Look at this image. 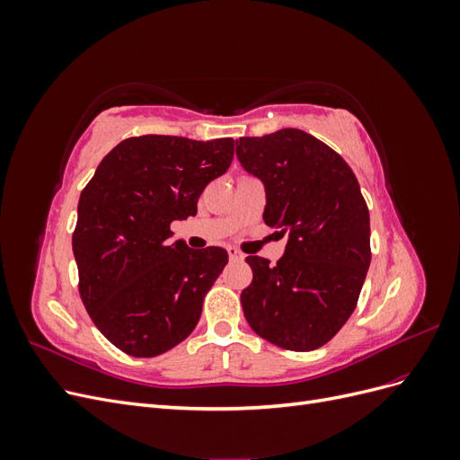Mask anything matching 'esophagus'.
Wrapping results in <instances>:
<instances>
[{
    "label": "esophagus",
    "mask_w": 460,
    "mask_h": 460,
    "mask_svg": "<svg viewBox=\"0 0 460 460\" xmlns=\"http://www.w3.org/2000/svg\"><path fill=\"white\" fill-rule=\"evenodd\" d=\"M226 252H228V255H230V259H232V261H243V257H245V255L240 252L238 247H232V245H228V247H226Z\"/></svg>",
    "instance_id": "34e87169"
}]
</instances>
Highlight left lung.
Wrapping results in <instances>:
<instances>
[{
    "label": "left lung",
    "mask_w": 460,
    "mask_h": 460,
    "mask_svg": "<svg viewBox=\"0 0 460 460\" xmlns=\"http://www.w3.org/2000/svg\"><path fill=\"white\" fill-rule=\"evenodd\" d=\"M235 146L267 191L264 225L288 234L274 267L245 259L253 270L242 291L245 320L284 349H318L355 311L370 267V217L357 176L336 151L297 128Z\"/></svg>",
    "instance_id": "left-lung-1"
}]
</instances>
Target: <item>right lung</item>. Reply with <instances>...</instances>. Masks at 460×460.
I'll return each mask as SVG.
<instances>
[{
	"instance_id": "right-lung-1",
	"label": "right lung",
	"mask_w": 460,
	"mask_h": 460,
	"mask_svg": "<svg viewBox=\"0 0 460 460\" xmlns=\"http://www.w3.org/2000/svg\"><path fill=\"white\" fill-rule=\"evenodd\" d=\"M232 159V137H128L107 153L82 190L73 234L80 297L120 351L157 357L196 328L228 253L171 243V222L198 213L205 186Z\"/></svg>"
}]
</instances>
